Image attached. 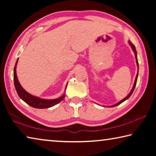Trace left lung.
I'll list each match as a JSON object with an SVG mask.
<instances>
[{
  "mask_svg": "<svg viewBox=\"0 0 156 156\" xmlns=\"http://www.w3.org/2000/svg\"><path fill=\"white\" fill-rule=\"evenodd\" d=\"M129 44H130V46L131 47V48H132V49H133V51H134V54H135V57H136V63H137V66H138V73H137V75H136V79H135V82H134V84H133V88H132V89H131V91H130V93H129L128 95H127V96H126L125 98L124 99H122V100H120V102H118V103H116V104H115V105H112V106H109V107H115V106H117V105H119L120 104H121L122 103V102H123L124 101H125L126 100H127L129 97H130L131 96V94H132V93H133V90H134V89H135V87H136V83H137V79H138V69H139V66H138V58H137V51H136V47H135V46L133 45V44H132L131 43V41H129Z\"/></svg>",
  "mask_w": 156,
  "mask_h": 156,
  "instance_id": "1",
  "label": "left lung"
}]
</instances>
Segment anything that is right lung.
<instances>
[{
	"label": "right lung",
	"instance_id": "1",
	"mask_svg": "<svg viewBox=\"0 0 156 156\" xmlns=\"http://www.w3.org/2000/svg\"><path fill=\"white\" fill-rule=\"evenodd\" d=\"M18 58L16 60V65L14 69V82L15 89L17 91V94L21 99L26 103L28 104L30 106L36 109H46V108L51 107L54 105L59 103L60 101L64 99L65 97V94H64L61 96L55 99H43L41 98L34 96L33 95L29 94L27 91H26L23 87L20 85V84L18 81V79L16 75V66L18 63ZM66 85V86H67Z\"/></svg>",
	"mask_w": 156,
	"mask_h": 156
}]
</instances>
